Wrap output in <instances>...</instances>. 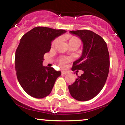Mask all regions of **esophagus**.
I'll use <instances>...</instances> for the list:
<instances>
[{
	"instance_id": "esophagus-1",
	"label": "esophagus",
	"mask_w": 125,
	"mask_h": 125,
	"mask_svg": "<svg viewBox=\"0 0 125 125\" xmlns=\"http://www.w3.org/2000/svg\"><path fill=\"white\" fill-rule=\"evenodd\" d=\"M67 73H68V72H67V71H62V72H61L62 74H66Z\"/></svg>"
}]
</instances>
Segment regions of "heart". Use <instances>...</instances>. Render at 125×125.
<instances>
[{"label": "heart", "mask_w": 125, "mask_h": 125, "mask_svg": "<svg viewBox=\"0 0 125 125\" xmlns=\"http://www.w3.org/2000/svg\"><path fill=\"white\" fill-rule=\"evenodd\" d=\"M77 40H79V39L77 38H76V37H72V38L70 39L69 42L74 41H77ZM57 41L58 39H56L55 41L53 42V43H55L57 42ZM69 61H70V58H67V57H62L61 58H60V60H59V62H60V64H61L62 66H64V65H65L68 62H69Z\"/></svg>", "instance_id": "b5f03b06"}]
</instances>
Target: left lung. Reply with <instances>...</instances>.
Instances as JSON below:
<instances>
[{
  "mask_svg": "<svg viewBox=\"0 0 125 125\" xmlns=\"http://www.w3.org/2000/svg\"><path fill=\"white\" fill-rule=\"evenodd\" d=\"M70 33L83 43L82 55L73 62L72 70L83 72L68 86L70 94L77 101L90 100L100 93L108 77L110 57L107 45L100 36L92 31H70Z\"/></svg>",
  "mask_w": 125,
  "mask_h": 125,
  "instance_id": "obj_1",
  "label": "left lung"
}]
</instances>
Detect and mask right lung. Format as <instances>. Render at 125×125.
<instances>
[{"mask_svg":"<svg viewBox=\"0 0 125 125\" xmlns=\"http://www.w3.org/2000/svg\"><path fill=\"white\" fill-rule=\"evenodd\" d=\"M45 27L33 28L21 37L15 52L17 79L26 93L36 98L50 94L61 73L43 65L44 54L50 51L51 42L66 33Z\"/></svg>","mask_w":125,"mask_h":125,"instance_id":"1","label":"right lung"}]
</instances>
